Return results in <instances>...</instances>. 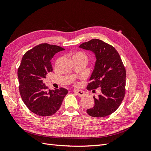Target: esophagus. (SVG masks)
Masks as SVG:
<instances>
[{"label": "esophagus", "mask_w": 151, "mask_h": 151, "mask_svg": "<svg viewBox=\"0 0 151 151\" xmlns=\"http://www.w3.org/2000/svg\"><path fill=\"white\" fill-rule=\"evenodd\" d=\"M73 92L75 93V94L77 95L78 97H83V96L85 95V93L84 91H82V90H75L73 91Z\"/></svg>", "instance_id": "1"}]
</instances>
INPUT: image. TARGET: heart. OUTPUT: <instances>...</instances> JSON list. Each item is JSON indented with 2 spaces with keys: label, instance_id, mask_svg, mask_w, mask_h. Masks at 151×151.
<instances>
[{
  "label": "heart",
  "instance_id": "1",
  "mask_svg": "<svg viewBox=\"0 0 151 151\" xmlns=\"http://www.w3.org/2000/svg\"><path fill=\"white\" fill-rule=\"evenodd\" d=\"M73 58H81V59H84L85 60L87 61L88 60V57L87 55L83 52H78L75 53L74 55L73 56Z\"/></svg>",
  "mask_w": 151,
  "mask_h": 151
}]
</instances>
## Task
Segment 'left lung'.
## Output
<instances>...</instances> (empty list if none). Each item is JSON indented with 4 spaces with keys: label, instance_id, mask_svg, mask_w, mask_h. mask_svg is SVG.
Segmentation results:
<instances>
[{
    "label": "left lung",
    "instance_id": "1",
    "mask_svg": "<svg viewBox=\"0 0 151 151\" xmlns=\"http://www.w3.org/2000/svg\"><path fill=\"white\" fill-rule=\"evenodd\" d=\"M79 47L92 51L96 57L87 89L95 91L99 88L101 91L97 98L93 97L94 106L88 109L87 113L95 117L108 116L119 108L125 95L126 70L123 62L113 46L100 40L93 39Z\"/></svg>",
    "mask_w": 151,
    "mask_h": 151
}]
</instances>
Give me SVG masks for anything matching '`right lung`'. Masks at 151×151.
Masks as SVG:
<instances>
[{
	"instance_id": "add662e5",
	"label": "right lung",
	"mask_w": 151,
	"mask_h": 151,
	"mask_svg": "<svg viewBox=\"0 0 151 151\" xmlns=\"http://www.w3.org/2000/svg\"><path fill=\"white\" fill-rule=\"evenodd\" d=\"M62 47L40 44L24 54L17 70L19 92L25 105L40 116H50L59 110L67 89L60 88L47 90L43 82L48 73L52 71L50 60Z\"/></svg>"
}]
</instances>
